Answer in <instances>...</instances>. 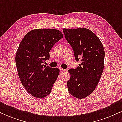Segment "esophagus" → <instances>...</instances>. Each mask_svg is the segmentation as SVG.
<instances>
[{
	"label": "esophagus",
	"mask_w": 122,
	"mask_h": 122,
	"mask_svg": "<svg viewBox=\"0 0 122 122\" xmlns=\"http://www.w3.org/2000/svg\"><path fill=\"white\" fill-rule=\"evenodd\" d=\"M65 72V69H60V74L64 73V72Z\"/></svg>",
	"instance_id": "34e87169"
}]
</instances>
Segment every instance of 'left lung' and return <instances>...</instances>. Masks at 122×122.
Wrapping results in <instances>:
<instances>
[{"instance_id": "obj_1", "label": "left lung", "mask_w": 122, "mask_h": 122, "mask_svg": "<svg viewBox=\"0 0 122 122\" xmlns=\"http://www.w3.org/2000/svg\"><path fill=\"white\" fill-rule=\"evenodd\" d=\"M65 39L72 47L76 61L81 64L69 70L68 91L77 99H84L97 86L104 69V49L100 40L85 28L63 30Z\"/></svg>"}]
</instances>
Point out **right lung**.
<instances>
[{
	"label": "right lung",
	"mask_w": 122,
	"mask_h": 122,
	"mask_svg": "<svg viewBox=\"0 0 122 122\" xmlns=\"http://www.w3.org/2000/svg\"><path fill=\"white\" fill-rule=\"evenodd\" d=\"M63 35L56 29H35L20 42L15 56L18 73L22 84L32 96L43 98L50 93L60 70L43 65L49 52Z\"/></svg>",
	"instance_id": "right-lung-1"
}]
</instances>
